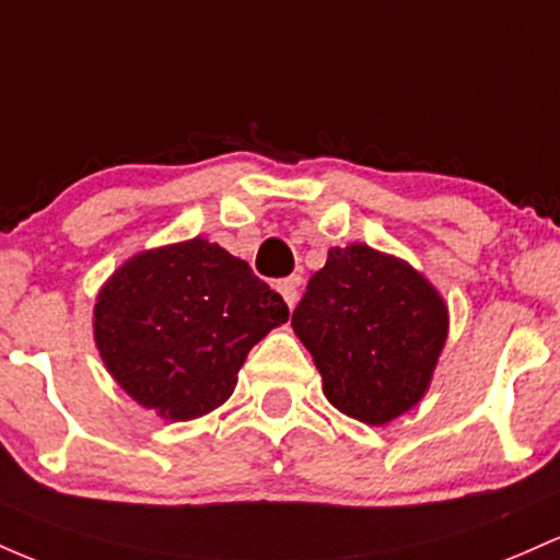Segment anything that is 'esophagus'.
<instances>
[{"instance_id":"1","label":"esophagus","mask_w":560,"mask_h":560,"mask_svg":"<svg viewBox=\"0 0 560 560\" xmlns=\"http://www.w3.org/2000/svg\"><path fill=\"white\" fill-rule=\"evenodd\" d=\"M278 291H280V296L285 299V304L293 306V304H296V296H299V278L280 280L278 282Z\"/></svg>"}]
</instances>
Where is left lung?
Segmentation results:
<instances>
[{"instance_id": "obj_1", "label": "left lung", "mask_w": 560, "mask_h": 560, "mask_svg": "<svg viewBox=\"0 0 560 560\" xmlns=\"http://www.w3.org/2000/svg\"><path fill=\"white\" fill-rule=\"evenodd\" d=\"M330 405L381 425L418 405L447 338V306L410 264L330 248L291 317Z\"/></svg>"}]
</instances>
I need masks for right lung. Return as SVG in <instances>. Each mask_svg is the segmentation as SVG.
Listing matches in <instances>:
<instances>
[{
    "mask_svg": "<svg viewBox=\"0 0 560 560\" xmlns=\"http://www.w3.org/2000/svg\"><path fill=\"white\" fill-rule=\"evenodd\" d=\"M288 317L246 261L196 237L135 256L105 282L94 341L131 399L190 420L230 399L248 351Z\"/></svg>",
    "mask_w": 560,
    "mask_h": 560,
    "instance_id": "right-lung-1",
    "label": "right lung"
}]
</instances>
